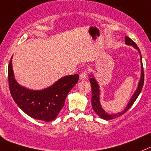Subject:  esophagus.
Segmentation results:
<instances>
[{
    "label": "esophagus",
    "instance_id": "1",
    "mask_svg": "<svg viewBox=\"0 0 151 151\" xmlns=\"http://www.w3.org/2000/svg\"><path fill=\"white\" fill-rule=\"evenodd\" d=\"M87 72L85 71V70L83 72H81V73L80 74V76H79L80 80L87 79Z\"/></svg>",
    "mask_w": 151,
    "mask_h": 151
}]
</instances>
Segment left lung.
Instances as JSON below:
<instances>
[{
  "instance_id": "obj_1",
  "label": "left lung",
  "mask_w": 151,
  "mask_h": 151,
  "mask_svg": "<svg viewBox=\"0 0 151 151\" xmlns=\"http://www.w3.org/2000/svg\"><path fill=\"white\" fill-rule=\"evenodd\" d=\"M125 44L127 45H130L133 46L135 49L139 51V53L140 54V58H141V78H140V80H139V84H138V87L136 89V90L135 91L134 94L133 95V96L130 99V101L127 104L126 108L123 110L122 112H120V113H116V114H109V113H106L104 111V109L101 107V104H100V90H99V85L96 81V78L93 77V75H90V84H91V89H92V99H91V103H92V107H93V110L96 112V113L99 116L100 118L103 119L105 120H111L113 119H116V118L119 117L122 115L124 114L125 112H127L129 109L131 107V106L133 105V103L135 102V101L136 100V99L138 98L139 95L140 94L142 91V89L143 87V84H144V69H143V65H142V55H141V52H140V50H139V47H137L136 43L133 41H132L129 37L126 36L125 37Z\"/></svg>"
}]
</instances>
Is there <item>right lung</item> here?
<instances>
[{"mask_svg": "<svg viewBox=\"0 0 151 151\" xmlns=\"http://www.w3.org/2000/svg\"><path fill=\"white\" fill-rule=\"evenodd\" d=\"M78 78V74L70 75L44 90H29L15 79L12 58L8 67L9 87L15 102L30 117L44 122H51L57 117L64 107L67 94L77 84Z\"/></svg>", "mask_w": 151, "mask_h": 151, "instance_id": "right-lung-1", "label": "right lung"}]
</instances>
